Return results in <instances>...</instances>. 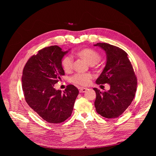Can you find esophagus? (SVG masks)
<instances>
[{"label": "esophagus", "instance_id": "34e87169", "mask_svg": "<svg viewBox=\"0 0 156 156\" xmlns=\"http://www.w3.org/2000/svg\"><path fill=\"white\" fill-rule=\"evenodd\" d=\"M87 88H83V87H81L80 88V93H84L87 90Z\"/></svg>", "mask_w": 156, "mask_h": 156}]
</instances>
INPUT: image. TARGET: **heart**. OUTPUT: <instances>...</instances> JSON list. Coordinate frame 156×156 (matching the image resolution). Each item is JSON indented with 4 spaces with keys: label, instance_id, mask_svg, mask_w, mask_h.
Masks as SVG:
<instances>
[{
    "label": "heart",
    "instance_id": "obj_1",
    "mask_svg": "<svg viewBox=\"0 0 156 156\" xmlns=\"http://www.w3.org/2000/svg\"><path fill=\"white\" fill-rule=\"evenodd\" d=\"M76 55L80 57L81 59L85 61L90 65H95L99 62L101 60V56L95 51L90 48H83L78 51L76 53ZM62 67L64 71L66 73L70 72L73 69V59L71 57L66 56L62 61ZM92 78V75L90 74H76L74 75L71 80L74 83L87 86L89 84L90 81Z\"/></svg>",
    "mask_w": 156,
    "mask_h": 156
}]
</instances>
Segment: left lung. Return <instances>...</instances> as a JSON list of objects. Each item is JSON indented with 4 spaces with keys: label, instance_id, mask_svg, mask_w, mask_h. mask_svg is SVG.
Segmentation results:
<instances>
[{
    "label": "left lung",
    "instance_id": "8db88e82",
    "mask_svg": "<svg viewBox=\"0 0 156 156\" xmlns=\"http://www.w3.org/2000/svg\"><path fill=\"white\" fill-rule=\"evenodd\" d=\"M106 54V64L95 81L98 85L108 83L110 89L96 93L95 108L97 112L106 118H116L125 112L135 95L137 80L127 53L122 49L106 43L94 45Z\"/></svg>",
    "mask_w": 156,
    "mask_h": 156
}]
</instances>
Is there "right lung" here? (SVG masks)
<instances>
[{
  "instance_id": "1",
  "label": "right lung",
  "mask_w": 156,
  "mask_h": 156,
  "mask_svg": "<svg viewBox=\"0 0 156 156\" xmlns=\"http://www.w3.org/2000/svg\"><path fill=\"white\" fill-rule=\"evenodd\" d=\"M69 51L57 45L45 47L31 57L23 69L22 88L26 102L50 123H60L71 116L79 94L73 85L63 92L54 88L64 75L62 60Z\"/></svg>"
}]
</instances>
